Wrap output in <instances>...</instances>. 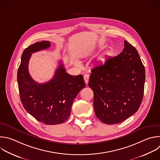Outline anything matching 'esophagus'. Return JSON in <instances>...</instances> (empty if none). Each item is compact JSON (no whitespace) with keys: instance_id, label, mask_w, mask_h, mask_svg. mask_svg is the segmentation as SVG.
Instances as JSON below:
<instances>
[{"instance_id":"34e87169","label":"esophagus","mask_w":160,"mask_h":160,"mask_svg":"<svg viewBox=\"0 0 160 160\" xmlns=\"http://www.w3.org/2000/svg\"><path fill=\"white\" fill-rule=\"evenodd\" d=\"M83 78L85 80V82L86 84H87L88 83V80H89V76L88 75H83Z\"/></svg>"}]
</instances>
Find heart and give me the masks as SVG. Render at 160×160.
<instances>
[{
	"instance_id": "heart-1",
	"label": "heart",
	"mask_w": 160,
	"mask_h": 160,
	"mask_svg": "<svg viewBox=\"0 0 160 160\" xmlns=\"http://www.w3.org/2000/svg\"><path fill=\"white\" fill-rule=\"evenodd\" d=\"M98 46H102V44H101V43H99ZM111 55H112V51H110V50H107L106 51H105V52L103 53V54L102 55V56H101L100 60L101 61H104L106 58L109 57Z\"/></svg>"
}]
</instances>
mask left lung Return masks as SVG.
Listing matches in <instances>:
<instances>
[{"label":"left lung","mask_w":160,"mask_h":160,"mask_svg":"<svg viewBox=\"0 0 160 160\" xmlns=\"http://www.w3.org/2000/svg\"><path fill=\"white\" fill-rule=\"evenodd\" d=\"M145 69L136 49L127 41L119 55L92 70L88 86L94 94L96 116L103 123L121 122L136 113L142 102Z\"/></svg>","instance_id":"1"}]
</instances>
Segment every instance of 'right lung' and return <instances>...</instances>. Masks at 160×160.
<instances>
[{
	"label": "right lung",
	"instance_id": "right-lung-1",
	"mask_svg": "<svg viewBox=\"0 0 160 160\" xmlns=\"http://www.w3.org/2000/svg\"><path fill=\"white\" fill-rule=\"evenodd\" d=\"M49 41L36 42L23 51L18 71L21 100L26 111L47 125L64 122L70 117L72 105L77 94L85 87L83 75H70L62 62L52 78L44 83L35 82L28 70L32 53L50 47Z\"/></svg>",
	"mask_w": 160,
	"mask_h": 160
}]
</instances>
